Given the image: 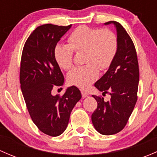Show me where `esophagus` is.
I'll return each mask as SVG.
<instances>
[{"mask_svg": "<svg viewBox=\"0 0 157 157\" xmlns=\"http://www.w3.org/2000/svg\"><path fill=\"white\" fill-rule=\"evenodd\" d=\"M81 94H82V97L83 98L86 97V96H88V93H86V91H84V90H81Z\"/></svg>", "mask_w": 157, "mask_h": 157, "instance_id": "34e87169", "label": "esophagus"}]
</instances>
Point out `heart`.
Returning <instances> with one entry per match:
<instances>
[{
	"label": "heart",
	"mask_w": 157,
	"mask_h": 157,
	"mask_svg": "<svg viewBox=\"0 0 157 157\" xmlns=\"http://www.w3.org/2000/svg\"><path fill=\"white\" fill-rule=\"evenodd\" d=\"M74 51H84L86 65L77 67L67 74L72 86L86 89L97 80L99 67L109 68L118 51V39L111 30L80 26L68 37V45L58 44L55 48V58L60 67L68 71L74 64Z\"/></svg>",
	"instance_id": "b5f03b06"
}]
</instances>
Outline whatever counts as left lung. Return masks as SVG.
<instances>
[{
    "label": "left lung",
    "instance_id": "obj_1",
    "mask_svg": "<svg viewBox=\"0 0 157 157\" xmlns=\"http://www.w3.org/2000/svg\"><path fill=\"white\" fill-rule=\"evenodd\" d=\"M114 24L117 32L118 51L107 72L96 82L95 86L111 99L93 95L97 102V109L92 114L95 129L103 135H112L121 131L127 124L137 99L139 67L135 47L126 30L119 23Z\"/></svg>",
    "mask_w": 157,
    "mask_h": 157
}]
</instances>
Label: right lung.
<instances>
[{
  "instance_id": "right-lung-1",
  "label": "right lung",
  "mask_w": 157,
  "mask_h": 157,
  "mask_svg": "<svg viewBox=\"0 0 157 157\" xmlns=\"http://www.w3.org/2000/svg\"><path fill=\"white\" fill-rule=\"evenodd\" d=\"M45 24L30 34L23 47L20 64V87L32 120L44 134L56 137L65 131L70 115L81 93L70 86L62 96L52 95L54 86H61L64 78L55 58V48L71 29Z\"/></svg>"
}]
</instances>
